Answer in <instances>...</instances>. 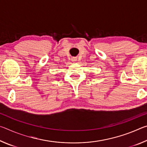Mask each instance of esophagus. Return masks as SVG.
Returning a JSON list of instances; mask_svg holds the SVG:
<instances>
[{
  "instance_id": "esophagus-1",
  "label": "esophagus",
  "mask_w": 147,
  "mask_h": 147,
  "mask_svg": "<svg viewBox=\"0 0 147 147\" xmlns=\"http://www.w3.org/2000/svg\"><path fill=\"white\" fill-rule=\"evenodd\" d=\"M76 60H77L76 58H72V61H73V62H74H74H76Z\"/></svg>"
}]
</instances>
